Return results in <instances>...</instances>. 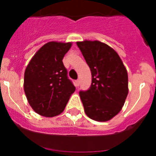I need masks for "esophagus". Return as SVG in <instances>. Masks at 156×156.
Listing matches in <instances>:
<instances>
[{
	"instance_id": "obj_1",
	"label": "esophagus",
	"mask_w": 156,
	"mask_h": 156,
	"mask_svg": "<svg viewBox=\"0 0 156 156\" xmlns=\"http://www.w3.org/2000/svg\"><path fill=\"white\" fill-rule=\"evenodd\" d=\"M76 87L80 86V80H77L76 81Z\"/></svg>"
}]
</instances>
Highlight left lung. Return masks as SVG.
<instances>
[{"label":"left lung","instance_id":"8db88e82","mask_svg":"<svg viewBox=\"0 0 156 156\" xmlns=\"http://www.w3.org/2000/svg\"><path fill=\"white\" fill-rule=\"evenodd\" d=\"M92 75L91 86L80 92L86 115L106 122L119 113L127 97V71L113 48L98 41H77Z\"/></svg>","mask_w":156,"mask_h":156}]
</instances>
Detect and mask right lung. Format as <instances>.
I'll use <instances>...</instances> for the list:
<instances>
[{"instance_id": "1", "label": "right lung", "mask_w": 156, "mask_h": 156, "mask_svg": "<svg viewBox=\"0 0 156 156\" xmlns=\"http://www.w3.org/2000/svg\"><path fill=\"white\" fill-rule=\"evenodd\" d=\"M72 44V42L47 43L27 65L24 91L31 108L39 115L54 117L61 114L75 91L62 62Z\"/></svg>"}]
</instances>
